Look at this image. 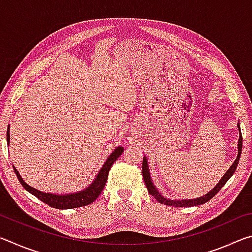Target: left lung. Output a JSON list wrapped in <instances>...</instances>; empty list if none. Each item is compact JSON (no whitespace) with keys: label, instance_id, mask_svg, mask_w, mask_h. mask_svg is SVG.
<instances>
[{"label":"left lung","instance_id":"left-lung-1","mask_svg":"<svg viewBox=\"0 0 252 252\" xmlns=\"http://www.w3.org/2000/svg\"><path fill=\"white\" fill-rule=\"evenodd\" d=\"M239 127V131H240V126L238 125ZM241 149H242V135H241V131H240V135H239V141H238V157L236 161L233 162V164L230 167V169L228 170L225 174L223 176V178L221 179L219 181L218 185H217L213 189L210 191V192H208L206 195H203L201 198H197V199H191V200H181V201H174V200H169V199H165L162 197V195L158 192V190L155 188V186L152 185L151 182V178H150V173H149V168H148V161L146 158H143V162H142V174H143V180L144 183H146V187L149 191V193L151 195H153L158 201L160 203H163V204H167V206H179V207H193V206H199V204H202V203H206L208 202L209 200L211 198L215 197V195L219 192L221 190V188H222L225 182H227L230 177L232 176L233 172L236 171L237 169V165L239 163V159H240V156H241Z\"/></svg>","mask_w":252,"mask_h":252}]
</instances>
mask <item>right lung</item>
Wrapping results in <instances>:
<instances>
[{
  "label": "right lung",
  "mask_w": 252,
  "mask_h": 252,
  "mask_svg": "<svg viewBox=\"0 0 252 252\" xmlns=\"http://www.w3.org/2000/svg\"><path fill=\"white\" fill-rule=\"evenodd\" d=\"M6 140L7 142L10 141V126H8V130L6 132ZM123 148L119 147L111 153L108 160L105 161L103 167L101 168L99 174H97L95 180L92 182L91 186H89L87 189L83 191H80V192L76 193H71V194H64V195H58V194H52V193H44L41 192V191L34 189V188L30 187L23 181V179L21 178L20 173L18 170L14 168V172L18 177L19 181L21 185L23 186L25 190H28L30 193L35 195L37 199H40L41 201L48 204V206L55 208V209H73V208H79V207H84L88 206V204L92 203L94 200L99 197L101 194L102 190L105 187L106 180H108L109 171L112 164L114 163L119 157L122 155Z\"/></svg>",
  "instance_id": "obj_1"
}]
</instances>
